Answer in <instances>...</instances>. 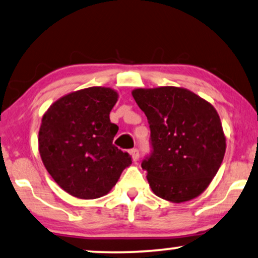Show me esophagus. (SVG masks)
Instances as JSON below:
<instances>
[{
    "mask_svg": "<svg viewBox=\"0 0 258 258\" xmlns=\"http://www.w3.org/2000/svg\"><path fill=\"white\" fill-rule=\"evenodd\" d=\"M130 154L132 156L133 161H137L139 159V150L138 149H132L131 151H130Z\"/></svg>",
    "mask_w": 258,
    "mask_h": 258,
    "instance_id": "34e87169",
    "label": "esophagus"
}]
</instances>
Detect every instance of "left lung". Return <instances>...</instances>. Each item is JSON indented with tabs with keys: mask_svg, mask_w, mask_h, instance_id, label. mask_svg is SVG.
Wrapping results in <instances>:
<instances>
[{
	"mask_svg": "<svg viewBox=\"0 0 258 258\" xmlns=\"http://www.w3.org/2000/svg\"><path fill=\"white\" fill-rule=\"evenodd\" d=\"M151 130V152L142 161L158 197L190 201L203 192L221 166L225 137L214 106L178 87L132 92Z\"/></svg>",
	"mask_w": 258,
	"mask_h": 258,
	"instance_id": "left-lung-1",
	"label": "left lung"
}]
</instances>
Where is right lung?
<instances>
[{
  "instance_id": "1",
  "label": "right lung",
  "mask_w": 258,
  "mask_h": 258,
  "mask_svg": "<svg viewBox=\"0 0 258 258\" xmlns=\"http://www.w3.org/2000/svg\"><path fill=\"white\" fill-rule=\"evenodd\" d=\"M118 100L111 88L89 87L64 95L44 113L39 150L57 185L81 199L108 194L132 157L113 145L119 127L109 120Z\"/></svg>"
}]
</instances>
